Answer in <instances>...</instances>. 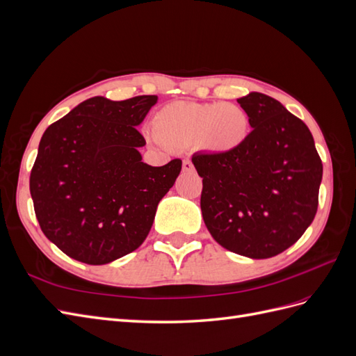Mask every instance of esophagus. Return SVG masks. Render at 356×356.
I'll return each mask as SVG.
<instances>
[{"label":"esophagus","mask_w":356,"mask_h":356,"mask_svg":"<svg viewBox=\"0 0 356 356\" xmlns=\"http://www.w3.org/2000/svg\"><path fill=\"white\" fill-rule=\"evenodd\" d=\"M182 170H184V172H193V170H195V166H193V163H191L188 159L182 161Z\"/></svg>","instance_id":"obj_1"}]
</instances>
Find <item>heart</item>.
<instances>
[{
  "instance_id": "b5f03b06",
  "label": "heart",
  "mask_w": 356,
  "mask_h": 356,
  "mask_svg": "<svg viewBox=\"0 0 356 356\" xmlns=\"http://www.w3.org/2000/svg\"><path fill=\"white\" fill-rule=\"evenodd\" d=\"M153 132L172 149L199 144L212 153H229L241 147L250 134V117L234 104L175 101L154 114Z\"/></svg>"
}]
</instances>
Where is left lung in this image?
Masks as SVG:
<instances>
[{
    "label": "left lung",
    "instance_id": "8db88e82",
    "mask_svg": "<svg viewBox=\"0 0 356 356\" xmlns=\"http://www.w3.org/2000/svg\"><path fill=\"white\" fill-rule=\"evenodd\" d=\"M252 131L229 153L191 157L202 179L200 208L212 238L250 258L294 245L318 211L322 161L298 117L270 96L238 99Z\"/></svg>",
    "mask_w": 356,
    "mask_h": 356
}]
</instances>
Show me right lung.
Returning <instances> with one entry per match:
<instances>
[{
  "instance_id": "add662e5",
  "label": "right lung",
  "mask_w": 356,
  "mask_h": 356,
  "mask_svg": "<svg viewBox=\"0 0 356 356\" xmlns=\"http://www.w3.org/2000/svg\"><path fill=\"white\" fill-rule=\"evenodd\" d=\"M156 95L126 101L95 96L50 124L29 177L35 217L46 238L74 260L99 266L141 246L157 204L182 161L144 163L136 126Z\"/></svg>"
}]
</instances>
